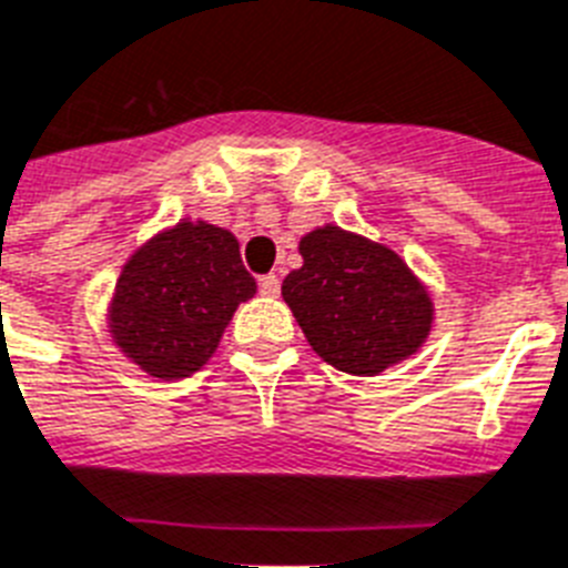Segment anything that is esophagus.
<instances>
[{
  "instance_id": "1",
  "label": "esophagus",
  "mask_w": 568,
  "mask_h": 568,
  "mask_svg": "<svg viewBox=\"0 0 568 568\" xmlns=\"http://www.w3.org/2000/svg\"><path fill=\"white\" fill-rule=\"evenodd\" d=\"M257 287H261V293L264 295H278L281 293V281L278 275H264V278H257Z\"/></svg>"
}]
</instances>
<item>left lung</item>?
<instances>
[{"mask_svg":"<svg viewBox=\"0 0 568 568\" xmlns=\"http://www.w3.org/2000/svg\"><path fill=\"white\" fill-rule=\"evenodd\" d=\"M298 252L281 295L327 365L374 377L424 345L433 298L397 252L334 223L304 234Z\"/></svg>","mask_w":568,"mask_h":568,"instance_id":"1","label":"left lung"}]
</instances>
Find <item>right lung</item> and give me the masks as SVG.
<instances>
[{
  "mask_svg": "<svg viewBox=\"0 0 568 568\" xmlns=\"http://www.w3.org/2000/svg\"><path fill=\"white\" fill-rule=\"evenodd\" d=\"M229 229L182 220L130 255L106 325L126 359L159 379L200 372L217 351L237 304L255 295Z\"/></svg>",
  "mask_w": 568,
  "mask_h": 568,
  "instance_id": "1",
  "label": "right lung"
}]
</instances>
